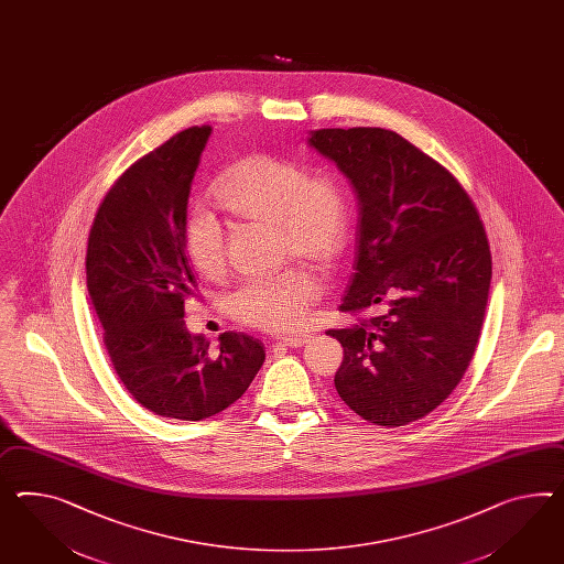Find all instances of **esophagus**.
Returning <instances> with one entry per match:
<instances>
[{"instance_id": "34e87169", "label": "esophagus", "mask_w": 564, "mask_h": 564, "mask_svg": "<svg viewBox=\"0 0 564 564\" xmlns=\"http://www.w3.org/2000/svg\"><path fill=\"white\" fill-rule=\"evenodd\" d=\"M304 344H308V335H294V337H284L280 341V346L286 347H303Z\"/></svg>"}]
</instances>
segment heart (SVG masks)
Instances as JSON below:
<instances>
[{
  "label": "heart",
  "mask_w": 564,
  "mask_h": 564,
  "mask_svg": "<svg viewBox=\"0 0 564 564\" xmlns=\"http://www.w3.org/2000/svg\"><path fill=\"white\" fill-rule=\"evenodd\" d=\"M213 192L232 215L278 227L280 247L292 258L327 263L344 249L349 208L346 192L332 175H308L294 161L258 153L232 163ZM184 247L200 274L218 278L225 272V232L203 206L189 213ZM318 294L317 275L292 268L246 278L227 296V308L251 327L290 332L303 323Z\"/></svg>",
  "instance_id": "obj_1"
}]
</instances>
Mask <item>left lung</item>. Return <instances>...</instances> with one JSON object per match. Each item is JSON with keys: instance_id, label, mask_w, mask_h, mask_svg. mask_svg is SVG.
I'll return each instance as SVG.
<instances>
[{"instance_id": "left-lung-1", "label": "left lung", "mask_w": 564, "mask_h": 564, "mask_svg": "<svg viewBox=\"0 0 564 564\" xmlns=\"http://www.w3.org/2000/svg\"><path fill=\"white\" fill-rule=\"evenodd\" d=\"M306 143L360 204L339 308L389 304L380 317L327 332L344 347L335 389L366 421L406 425L444 403L473 360L491 286L487 232L456 177L392 130H311Z\"/></svg>"}]
</instances>
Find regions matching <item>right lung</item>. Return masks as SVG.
Masks as SVG:
<instances>
[{"label": "right lung", "mask_w": 564, "mask_h": 564, "mask_svg": "<svg viewBox=\"0 0 564 564\" xmlns=\"http://www.w3.org/2000/svg\"><path fill=\"white\" fill-rule=\"evenodd\" d=\"M210 130H182L130 165L87 241V292L116 375L137 403L182 421L235 403L265 360L251 335L220 333L213 349L184 321V301L196 292L184 247L189 188Z\"/></svg>", "instance_id": "1"}]
</instances>
